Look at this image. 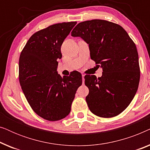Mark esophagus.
Listing matches in <instances>:
<instances>
[{
    "label": "esophagus",
    "mask_w": 150,
    "mask_h": 150,
    "mask_svg": "<svg viewBox=\"0 0 150 150\" xmlns=\"http://www.w3.org/2000/svg\"><path fill=\"white\" fill-rule=\"evenodd\" d=\"M85 75L84 74H82V78H83V83L84 84V82H85Z\"/></svg>",
    "instance_id": "obj_1"
}]
</instances>
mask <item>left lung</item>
<instances>
[{
    "mask_svg": "<svg viewBox=\"0 0 150 150\" xmlns=\"http://www.w3.org/2000/svg\"><path fill=\"white\" fill-rule=\"evenodd\" d=\"M71 34L89 44L91 59L103 71L98 79L95 75L85 76L89 110L101 117L118 115L138 89L140 68L136 45L120 25L104 20L81 22Z\"/></svg>",
    "mask_w": 150,
    "mask_h": 150,
    "instance_id": "left-lung-1",
    "label": "left lung"
}]
</instances>
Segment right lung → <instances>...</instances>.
Listing matches in <instances>:
<instances>
[{"mask_svg":"<svg viewBox=\"0 0 150 150\" xmlns=\"http://www.w3.org/2000/svg\"><path fill=\"white\" fill-rule=\"evenodd\" d=\"M76 22L49 26L29 38L19 59V81L30 107L41 117L58 121L68 115L82 75L74 71L69 76L57 73L61 46Z\"/></svg>","mask_w":150,"mask_h":150,"instance_id":"1","label":"right lung"}]
</instances>
